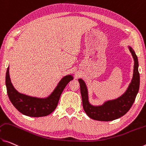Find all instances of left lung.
Returning <instances> with one entry per match:
<instances>
[{"label": "left lung", "mask_w": 146, "mask_h": 146, "mask_svg": "<svg viewBox=\"0 0 146 146\" xmlns=\"http://www.w3.org/2000/svg\"><path fill=\"white\" fill-rule=\"evenodd\" d=\"M134 59L133 76L127 91L117 98L105 102L100 106H93L89 101L88 91L86 83L82 79H78L82 98L83 108L85 112L93 119L110 121L122 117L129 110L135 100L140 87V74L138 72V60L133 49L129 46Z\"/></svg>", "instance_id": "8db88e82"}]
</instances>
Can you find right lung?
I'll list each match as a JSON object with an SVG mask.
<instances>
[{
  "instance_id": "right-lung-1",
  "label": "right lung",
  "mask_w": 146,
  "mask_h": 146,
  "mask_svg": "<svg viewBox=\"0 0 146 146\" xmlns=\"http://www.w3.org/2000/svg\"><path fill=\"white\" fill-rule=\"evenodd\" d=\"M73 79L72 75L64 76L50 96L37 98L20 93L14 88L10 80L8 66L6 74V86L10 100L19 112L30 117H44L55 110L62 91Z\"/></svg>"
}]
</instances>
